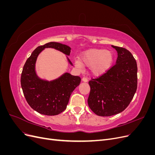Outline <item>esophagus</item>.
Segmentation results:
<instances>
[{"label":"esophagus","mask_w":155,"mask_h":155,"mask_svg":"<svg viewBox=\"0 0 155 155\" xmlns=\"http://www.w3.org/2000/svg\"><path fill=\"white\" fill-rule=\"evenodd\" d=\"M82 81L84 82H87L88 81V78L87 77H83L82 78Z\"/></svg>","instance_id":"1"}]
</instances>
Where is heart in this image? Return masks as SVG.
I'll return each instance as SVG.
<instances>
[{
	"label": "heart",
	"mask_w": 155,
	"mask_h": 155,
	"mask_svg": "<svg viewBox=\"0 0 155 155\" xmlns=\"http://www.w3.org/2000/svg\"><path fill=\"white\" fill-rule=\"evenodd\" d=\"M113 59L111 51L105 49H93L84 52L81 56V61L77 59L75 63L79 67H82L83 65L92 67V72L100 76L111 67Z\"/></svg>",
	"instance_id": "obj_1"
}]
</instances>
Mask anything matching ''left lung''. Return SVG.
<instances>
[{
	"label": "left lung",
	"mask_w": 155,
	"mask_h": 155,
	"mask_svg": "<svg viewBox=\"0 0 155 155\" xmlns=\"http://www.w3.org/2000/svg\"><path fill=\"white\" fill-rule=\"evenodd\" d=\"M118 52L116 64L88 81L91 92L88 105L96 114L110 116L128 107L137 89V64L127 49L112 46Z\"/></svg>",
	"instance_id": "8db88e82"
}]
</instances>
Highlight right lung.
Segmentation results:
<instances>
[{
	"label": "right lung",
	"mask_w": 155,
	"mask_h": 155,
	"mask_svg": "<svg viewBox=\"0 0 155 155\" xmlns=\"http://www.w3.org/2000/svg\"><path fill=\"white\" fill-rule=\"evenodd\" d=\"M46 48H52L67 55L70 54L68 46L50 42L37 47L28 58L23 67L21 84L28 104L39 113L55 116L67 109L70 95L81 82L79 76L65 73L52 81L42 80L36 75L35 64L37 56ZM68 61L72 64L70 59Z\"/></svg>",
	"instance_id": "1"
}]
</instances>
